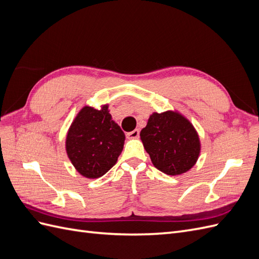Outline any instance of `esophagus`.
Wrapping results in <instances>:
<instances>
[{
  "mask_svg": "<svg viewBox=\"0 0 259 259\" xmlns=\"http://www.w3.org/2000/svg\"><path fill=\"white\" fill-rule=\"evenodd\" d=\"M128 139H136L139 137V130H135V131H132L126 134Z\"/></svg>",
  "mask_w": 259,
  "mask_h": 259,
  "instance_id": "1",
  "label": "esophagus"
}]
</instances>
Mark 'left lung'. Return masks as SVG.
<instances>
[{
	"instance_id": "1",
	"label": "left lung",
	"mask_w": 259,
	"mask_h": 259,
	"mask_svg": "<svg viewBox=\"0 0 259 259\" xmlns=\"http://www.w3.org/2000/svg\"><path fill=\"white\" fill-rule=\"evenodd\" d=\"M153 165L166 175L184 174L197 163L201 143L191 122L177 111L153 112L140 132Z\"/></svg>"
}]
</instances>
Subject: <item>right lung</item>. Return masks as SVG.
<instances>
[{"label":"right lung","instance_id":"add662e5","mask_svg":"<svg viewBox=\"0 0 259 259\" xmlns=\"http://www.w3.org/2000/svg\"><path fill=\"white\" fill-rule=\"evenodd\" d=\"M108 108L83 107L67 133L68 158L82 176L90 179L105 175L123 150L125 135Z\"/></svg>","mask_w":259,"mask_h":259}]
</instances>
